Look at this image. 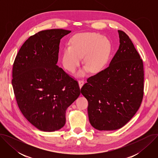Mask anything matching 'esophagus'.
<instances>
[{"label": "esophagus", "instance_id": "esophagus-1", "mask_svg": "<svg viewBox=\"0 0 158 158\" xmlns=\"http://www.w3.org/2000/svg\"><path fill=\"white\" fill-rule=\"evenodd\" d=\"M78 83H79V87L81 88L82 87V85L84 84V81L83 79H81L78 81Z\"/></svg>", "mask_w": 158, "mask_h": 158}]
</instances>
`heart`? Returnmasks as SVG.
<instances>
[{"label":"heart","mask_w":158,"mask_h":158,"mask_svg":"<svg viewBox=\"0 0 158 158\" xmlns=\"http://www.w3.org/2000/svg\"><path fill=\"white\" fill-rule=\"evenodd\" d=\"M111 44L106 37L96 32H81L75 34L70 40V46L64 49L62 62L65 68L71 73L76 71L83 56L84 68L79 75L88 69L92 73L100 71L108 61Z\"/></svg>","instance_id":"1"}]
</instances>
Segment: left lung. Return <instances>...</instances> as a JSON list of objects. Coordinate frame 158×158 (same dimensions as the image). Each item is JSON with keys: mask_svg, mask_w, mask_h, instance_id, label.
Here are the masks:
<instances>
[{"mask_svg": "<svg viewBox=\"0 0 158 158\" xmlns=\"http://www.w3.org/2000/svg\"><path fill=\"white\" fill-rule=\"evenodd\" d=\"M119 47L108 67L87 79L81 92L88 101L91 126L121 128L136 113L144 94L143 62L129 36L118 31Z\"/></svg>", "mask_w": 158, "mask_h": 158, "instance_id": "1", "label": "left lung"}]
</instances>
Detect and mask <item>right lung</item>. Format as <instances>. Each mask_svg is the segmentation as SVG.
Returning <instances> with one entry per match:
<instances>
[{
  "instance_id": "1",
  "label": "right lung",
  "mask_w": 158,
  "mask_h": 158,
  "mask_svg": "<svg viewBox=\"0 0 158 158\" xmlns=\"http://www.w3.org/2000/svg\"><path fill=\"white\" fill-rule=\"evenodd\" d=\"M71 32L50 29L31 36L13 64L12 84L18 106L40 131L61 129L67 107L81 94L77 81L57 65L60 39Z\"/></svg>"
}]
</instances>
